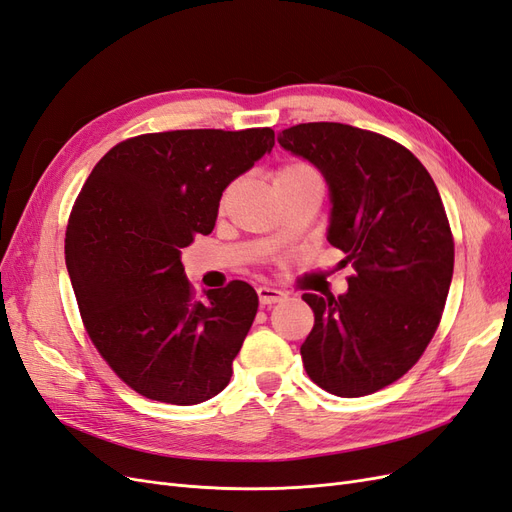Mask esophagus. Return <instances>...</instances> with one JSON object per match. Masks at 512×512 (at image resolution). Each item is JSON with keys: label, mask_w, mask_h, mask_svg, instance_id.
<instances>
[{"label": "esophagus", "mask_w": 512, "mask_h": 512, "mask_svg": "<svg viewBox=\"0 0 512 512\" xmlns=\"http://www.w3.org/2000/svg\"><path fill=\"white\" fill-rule=\"evenodd\" d=\"M256 292H258L260 305H273V303H280L284 299L282 290H275V288H269V286H260Z\"/></svg>", "instance_id": "34e87169"}]
</instances>
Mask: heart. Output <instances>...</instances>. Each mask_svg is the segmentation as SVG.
Wrapping results in <instances>:
<instances>
[{
	"label": "heart",
	"mask_w": 512,
	"mask_h": 512,
	"mask_svg": "<svg viewBox=\"0 0 512 512\" xmlns=\"http://www.w3.org/2000/svg\"><path fill=\"white\" fill-rule=\"evenodd\" d=\"M273 181H275V185H282V183L320 181V177H318V173H316V168H314V166H309L307 162L294 160V162H286V164H282L280 168H277V170H275V175H273ZM226 196H228V192H226V194H224V198H222V205L226 203Z\"/></svg>",
	"instance_id": "heart-1"
}]
</instances>
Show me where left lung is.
<instances>
[{
	"label": "left lung",
	"instance_id": "left-lung-1",
	"mask_svg": "<svg viewBox=\"0 0 512 512\" xmlns=\"http://www.w3.org/2000/svg\"><path fill=\"white\" fill-rule=\"evenodd\" d=\"M277 141L327 179V239L354 267L346 294H303L314 312L303 367L337 397L376 393L414 367L440 324L455 265L442 198L414 153L382 134L314 121Z\"/></svg>",
	"mask_w": 512,
	"mask_h": 512
}]
</instances>
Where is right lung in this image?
I'll list each match as a JSON object with an SVG mask.
<instances>
[{"label":"right lung","mask_w":512,"mask_h":512,"mask_svg":"<svg viewBox=\"0 0 512 512\" xmlns=\"http://www.w3.org/2000/svg\"><path fill=\"white\" fill-rule=\"evenodd\" d=\"M273 145L271 128L132 136L76 196L66 265L83 327L138 395L192 406L230 382L258 294L235 280L196 299L181 250L209 235L226 185Z\"/></svg>","instance_id":"1"}]
</instances>
